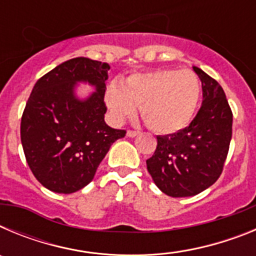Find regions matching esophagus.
Instances as JSON below:
<instances>
[{
    "label": "esophagus",
    "mask_w": 256,
    "mask_h": 256,
    "mask_svg": "<svg viewBox=\"0 0 256 256\" xmlns=\"http://www.w3.org/2000/svg\"><path fill=\"white\" fill-rule=\"evenodd\" d=\"M140 130H128V132H126V136H128V137H136V136H138L140 134Z\"/></svg>",
    "instance_id": "1"
}]
</instances>
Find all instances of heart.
I'll return each mask as SVG.
<instances>
[{"instance_id":"obj_1","label":"heart","mask_w":256,"mask_h":256,"mask_svg":"<svg viewBox=\"0 0 256 256\" xmlns=\"http://www.w3.org/2000/svg\"><path fill=\"white\" fill-rule=\"evenodd\" d=\"M201 82L188 69H156L134 73L108 86L106 104L123 120L141 106L144 124L154 132L172 134L186 128L198 112Z\"/></svg>"}]
</instances>
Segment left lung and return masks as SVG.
Returning <instances> with one entry per match:
<instances>
[{
	"label": "left lung",
	"instance_id": "8db88e82",
	"mask_svg": "<svg viewBox=\"0 0 256 256\" xmlns=\"http://www.w3.org/2000/svg\"><path fill=\"white\" fill-rule=\"evenodd\" d=\"M202 86V105L188 126L173 134L158 136L148 170L165 195H198L220 177L232 138L230 110L216 79L194 66Z\"/></svg>",
	"mask_w": 256,
	"mask_h": 256
}]
</instances>
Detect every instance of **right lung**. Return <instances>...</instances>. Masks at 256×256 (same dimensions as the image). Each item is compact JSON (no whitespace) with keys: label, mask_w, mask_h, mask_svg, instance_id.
I'll list each match as a JSON object with an SVG mask.
<instances>
[{"label":"right lung","mask_w":256,"mask_h":256,"mask_svg":"<svg viewBox=\"0 0 256 256\" xmlns=\"http://www.w3.org/2000/svg\"><path fill=\"white\" fill-rule=\"evenodd\" d=\"M108 62L76 58L37 80L22 112V150L32 173L47 190L73 194L94 177L108 148L126 136L104 120ZM96 87L86 102L72 94L76 82Z\"/></svg>","instance_id":"obj_1"}]
</instances>
